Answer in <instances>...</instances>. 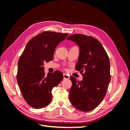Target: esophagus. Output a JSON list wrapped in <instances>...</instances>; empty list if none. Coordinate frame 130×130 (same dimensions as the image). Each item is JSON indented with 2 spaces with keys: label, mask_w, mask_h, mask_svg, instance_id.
Returning a JSON list of instances; mask_svg holds the SVG:
<instances>
[{
  "label": "esophagus",
  "mask_w": 130,
  "mask_h": 130,
  "mask_svg": "<svg viewBox=\"0 0 130 130\" xmlns=\"http://www.w3.org/2000/svg\"><path fill=\"white\" fill-rule=\"evenodd\" d=\"M63 78H64V79H69V76L68 75V74H63Z\"/></svg>",
  "instance_id": "obj_1"
}]
</instances>
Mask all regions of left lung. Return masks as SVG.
<instances>
[{"mask_svg":"<svg viewBox=\"0 0 130 130\" xmlns=\"http://www.w3.org/2000/svg\"><path fill=\"white\" fill-rule=\"evenodd\" d=\"M79 46L80 54L75 69L83 79L79 81L70 76L72 82L69 97L74 107L82 112L97 107L103 101L111 80L108 55L96 38L82 34L70 35L67 38Z\"/></svg>","mask_w":130,"mask_h":130,"instance_id":"8db88e82","label":"left lung"}]
</instances>
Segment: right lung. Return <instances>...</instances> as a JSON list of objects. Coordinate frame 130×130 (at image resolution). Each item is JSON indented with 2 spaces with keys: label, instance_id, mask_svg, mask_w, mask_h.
<instances>
[{
  "label": "right lung",
  "instance_id": "1",
  "mask_svg": "<svg viewBox=\"0 0 130 130\" xmlns=\"http://www.w3.org/2000/svg\"><path fill=\"white\" fill-rule=\"evenodd\" d=\"M68 34L44 31L27 43L18 62L17 80L24 100L31 107L41 108L52 99V90L63 78L58 70L45 75L44 63L53 60L55 48Z\"/></svg>",
  "mask_w": 130,
  "mask_h": 130
}]
</instances>
